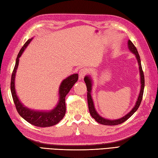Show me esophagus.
I'll use <instances>...</instances> for the list:
<instances>
[{
    "mask_svg": "<svg viewBox=\"0 0 158 158\" xmlns=\"http://www.w3.org/2000/svg\"><path fill=\"white\" fill-rule=\"evenodd\" d=\"M86 73H87V71L85 68H82L79 71V77H80V79H82L84 78V77H85Z\"/></svg>",
    "mask_w": 158,
    "mask_h": 158,
    "instance_id": "1",
    "label": "esophagus"
}]
</instances>
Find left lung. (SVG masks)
<instances>
[{"label": "left lung", "instance_id": "obj_1", "mask_svg": "<svg viewBox=\"0 0 158 158\" xmlns=\"http://www.w3.org/2000/svg\"><path fill=\"white\" fill-rule=\"evenodd\" d=\"M128 48L131 52L135 54L136 56V58L138 61V65H139V70H140V83H141V86H140V91L139 95H138L137 101L136 102V104H135L134 107L132 108L129 113H127L126 115H125L124 117H121L120 118H118V119H115V120H109L107 119V118H104L102 117H101L99 115L97 111L95 110V108L94 107V104H93L92 97H91V90H92V80L91 79V77L86 76L85 77V82L86 83V88H87V101H88V106H89V112L91 114V117L94 118V119L98 122L99 123L102 124V125H118L121 124L122 123H123L125 121H127L129 118H130L131 115H132L135 112H136L138 108H139V106L140 105L141 101H142L143 99V93H144V73H143V71L142 69V65H141V62H140V56L138 52V50L136 49V48L135 47L133 43L131 42L130 40L128 41Z\"/></svg>", "mask_w": 158, "mask_h": 158}]
</instances>
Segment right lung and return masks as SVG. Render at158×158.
<instances>
[{
	"label": "right lung",
	"mask_w": 158,
	"mask_h": 158,
	"mask_svg": "<svg viewBox=\"0 0 158 158\" xmlns=\"http://www.w3.org/2000/svg\"><path fill=\"white\" fill-rule=\"evenodd\" d=\"M32 39L28 40L27 42L21 48L19 52L17 59H16L14 69L13 70L11 79V92L12 95L13 99H14V104L15 106L16 110L21 117L27 121L28 123L35 125L37 127H46L52 126L59 123V121L63 119L66 112V106H65V97L72 88L73 85L78 81V74L74 73L67 77V78L63 80L61 82L59 87V100L58 104L56 106L53 110L48 112L44 111H36L34 110H31L22 104L16 94L15 90V76L16 70L18 69L19 64V58L23 53L25 48L27 47Z\"/></svg>",
	"instance_id": "right-lung-1"
}]
</instances>
